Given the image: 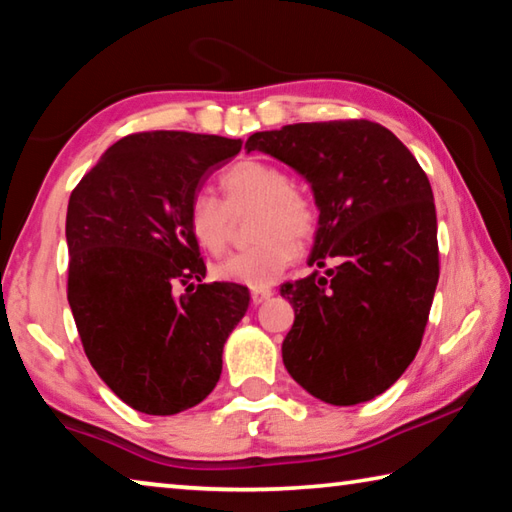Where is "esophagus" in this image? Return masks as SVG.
Wrapping results in <instances>:
<instances>
[{"label":"esophagus","mask_w":512,"mask_h":512,"mask_svg":"<svg viewBox=\"0 0 512 512\" xmlns=\"http://www.w3.org/2000/svg\"><path fill=\"white\" fill-rule=\"evenodd\" d=\"M271 296H273L271 289H253V291H250V300H253L255 307L262 305V302H266Z\"/></svg>","instance_id":"obj_1"}]
</instances>
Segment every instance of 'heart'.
Masks as SVG:
<instances>
[{"mask_svg":"<svg viewBox=\"0 0 512 512\" xmlns=\"http://www.w3.org/2000/svg\"><path fill=\"white\" fill-rule=\"evenodd\" d=\"M225 203L210 192L194 194L187 207V228L196 246L219 255L228 244L230 210L257 205L255 246L214 264L216 280L262 289L273 284L298 259V245L316 235L318 210L307 194L291 187V178L275 164L241 160L223 171Z\"/></svg>","mask_w":512,"mask_h":512,"instance_id":"heart-1","label":"heart"}]
</instances>
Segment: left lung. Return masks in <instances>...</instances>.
I'll list each match as a JSON object with an SVG mask.
<instances>
[{
	"mask_svg": "<svg viewBox=\"0 0 512 512\" xmlns=\"http://www.w3.org/2000/svg\"><path fill=\"white\" fill-rule=\"evenodd\" d=\"M248 151L289 164L320 210L309 266L282 284L296 320L282 343L289 375L334 406L391 388L420 350L436 293L438 223L427 173L368 119L291 124L248 137Z\"/></svg>",
	"mask_w": 512,
	"mask_h": 512,
	"instance_id": "8db88e82",
	"label": "left lung"
}]
</instances>
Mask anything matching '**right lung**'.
<instances>
[{
  "instance_id": "add662e5",
  "label": "right lung",
  "mask_w": 512,
  "mask_h": 512,
  "mask_svg": "<svg viewBox=\"0 0 512 512\" xmlns=\"http://www.w3.org/2000/svg\"><path fill=\"white\" fill-rule=\"evenodd\" d=\"M241 144L183 131L126 135L69 196V307L92 368L135 411L173 415L203 402L248 309L241 284L201 282L205 262L187 228L189 201ZM178 286L188 287L183 297Z\"/></svg>"
}]
</instances>
